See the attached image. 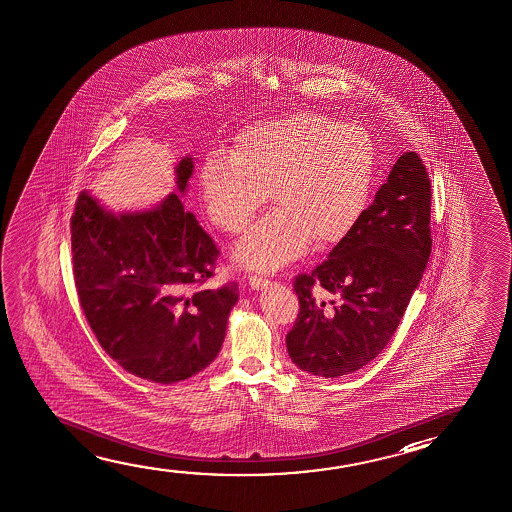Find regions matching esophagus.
<instances>
[{
    "label": "esophagus",
    "mask_w": 512,
    "mask_h": 512,
    "mask_svg": "<svg viewBox=\"0 0 512 512\" xmlns=\"http://www.w3.org/2000/svg\"><path fill=\"white\" fill-rule=\"evenodd\" d=\"M248 283H250V287L253 290H262L269 282H267V278H264V276L252 275L248 276Z\"/></svg>",
    "instance_id": "34e87169"
}]
</instances>
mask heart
Returning a JSON list of instances; mask_svg holds the SVG:
<instances>
[{
    "label": "heart",
    "mask_w": 512,
    "mask_h": 512,
    "mask_svg": "<svg viewBox=\"0 0 512 512\" xmlns=\"http://www.w3.org/2000/svg\"><path fill=\"white\" fill-rule=\"evenodd\" d=\"M377 153L359 125H341L301 111L246 126L229 156L213 153L200 165L206 215L218 229L239 234L273 197L264 216L236 246L234 260L275 271L301 257L313 241L338 245L370 204Z\"/></svg>",
    "instance_id": "b5f03b06"
}]
</instances>
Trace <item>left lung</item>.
<instances>
[{"label": "left lung", "mask_w": 512, "mask_h": 512, "mask_svg": "<svg viewBox=\"0 0 512 512\" xmlns=\"http://www.w3.org/2000/svg\"><path fill=\"white\" fill-rule=\"evenodd\" d=\"M431 183L407 151L347 239L310 275H299L292 363L319 377L361 370L393 338L431 253Z\"/></svg>", "instance_id": "8db88e82"}]
</instances>
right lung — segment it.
Here are the masks:
<instances>
[{"mask_svg":"<svg viewBox=\"0 0 512 512\" xmlns=\"http://www.w3.org/2000/svg\"><path fill=\"white\" fill-rule=\"evenodd\" d=\"M192 172L188 155L176 165L179 193ZM70 232L82 312L107 356L156 384L186 380L215 361L237 283L193 290L213 276L220 252L178 193L114 215L84 190Z\"/></svg>","mask_w":512,"mask_h":512,"instance_id":"1","label":"right lung"}]
</instances>
